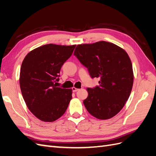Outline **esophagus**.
I'll list each match as a JSON object with an SVG mask.
<instances>
[{
	"mask_svg": "<svg viewBox=\"0 0 156 156\" xmlns=\"http://www.w3.org/2000/svg\"><path fill=\"white\" fill-rule=\"evenodd\" d=\"M79 88H75V87H73L72 88V91L73 92H77V91H78L79 90Z\"/></svg>",
	"mask_w": 156,
	"mask_h": 156,
	"instance_id": "esophagus-1",
	"label": "esophagus"
}]
</instances>
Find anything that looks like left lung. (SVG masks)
Here are the masks:
<instances>
[{"instance_id": "1", "label": "left lung", "mask_w": 156, "mask_h": 156, "mask_svg": "<svg viewBox=\"0 0 156 156\" xmlns=\"http://www.w3.org/2000/svg\"><path fill=\"white\" fill-rule=\"evenodd\" d=\"M92 78L99 77L100 86L88 88L83 103L93 116L107 120L115 116L128 100L133 84L132 64L126 52L118 45L101 41L78 45L74 51Z\"/></svg>"}]
</instances>
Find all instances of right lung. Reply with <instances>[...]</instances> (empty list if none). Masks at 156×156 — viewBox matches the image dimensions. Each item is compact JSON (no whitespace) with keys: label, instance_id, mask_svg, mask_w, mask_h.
Here are the masks:
<instances>
[{"label":"right lung","instance_id":"obj_1","mask_svg":"<svg viewBox=\"0 0 156 156\" xmlns=\"http://www.w3.org/2000/svg\"><path fill=\"white\" fill-rule=\"evenodd\" d=\"M73 45L47 44L31 51L23 60L20 84L27 107L37 119L53 122L62 116L72 98V90L56 87L63 64Z\"/></svg>","mask_w":156,"mask_h":156}]
</instances>
